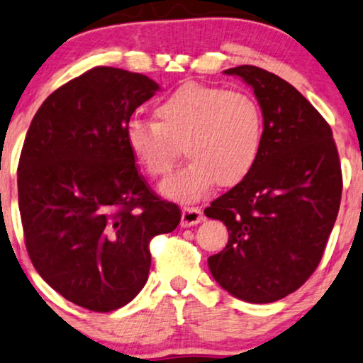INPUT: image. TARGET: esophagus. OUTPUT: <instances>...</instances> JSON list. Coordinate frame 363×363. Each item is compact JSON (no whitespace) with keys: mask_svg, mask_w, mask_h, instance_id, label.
Returning <instances> with one entry per match:
<instances>
[{"mask_svg":"<svg viewBox=\"0 0 363 363\" xmlns=\"http://www.w3.org/2000/svg\"><path fill=\"white\" fill-rule=\"evenodd\" d=\"M202 220V212L199 207H192L187 206L182 209V217H181V225L182 227H189V225H196Z\"/></svg>","mask_w":363,"mask_h":363,"instance_id":"1","label":"esophagus"}]
</instances>
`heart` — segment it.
Returning a JSON list of instances; mask_svg holds the SVG:
<instances>
[{
	"instance_id": "1",
	"label": "heart",
	"mask_w": 363,
	"mask_h": 363,
	"mask_svg": "<svg viewBox=\"0 0 363 363\" xmlns=\"http://www.w3.org/2000/svg\"><path fill=\"white\" fill-rule=\"evenodd\" d=\"M154 118L129 121L125 144L152 179L171 171L181 146L189 161L162 182L161 192L169 199L189 202L214 184H239L262 152L264 113L245 91L184 84L159 101Z\"/></svg>"
}]
</instances>
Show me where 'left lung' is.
<instances>
[{"instance_id":"obj_1","label":"left lung","mask_w":363,"mask_h":363,"mask_svg":"<svg viewBox=\"0 0 363 363\" xmlns=\"http://www.w3.org/2000/svg\"><path fill=\"white\" fill-rule=\"evenodd\" d=\"M224 72L252 86L264 144L247 177L204 211L229 230L207 264L230 296L269 303L296 292L320 262L340 207L339 152L327 121L282 77L247 65Z\"/></svg>"}]
</instances>
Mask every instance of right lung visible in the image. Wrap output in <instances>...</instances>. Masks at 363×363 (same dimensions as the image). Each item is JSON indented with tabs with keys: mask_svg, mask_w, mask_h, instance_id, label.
Wrapping results in <instances>:
<instances>
[{
	"mask_svg": "<svg viewBox=\"0 0 363 363\" xmlns=\"http://www.w3.org/2000/svg\"><path fill=\"white\" fill-rule=\"evenodd\" d=\"M159 84L139 72L93 67L46 98L18 166L24 244L38 274L93 312L125 306L146 284L154 235L179 225L138 172L125 125Z\"/></svg>",
	"mask_w": 363,
	"mask_h": 363,
	"instance_id": "right-lung-1",
	"label": "right lung"
}]
</instances>
